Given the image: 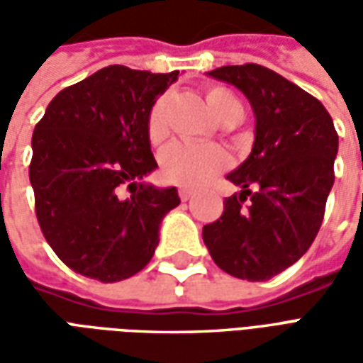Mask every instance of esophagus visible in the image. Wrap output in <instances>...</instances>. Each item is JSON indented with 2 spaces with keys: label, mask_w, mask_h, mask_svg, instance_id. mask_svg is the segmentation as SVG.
Returning <instances> with one entry per match:
<instances>
[{
  "label": "esophagus",
  "mask_w": 363,
  "mask_h": 363,
  "mask_svg": "<svg viewBox=\"0 0 363 363\" xmlns=\"http://www.w3.org/2000/svg\"><path fill=\"white\" fill-rule=\"evenodd\" d=\"M179 196H181L182 202H186V200H190V198L194 196V192L190 189H179Z\"/></svg>",
  "instance_id": "1"
}]
</instances>
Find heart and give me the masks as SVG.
Masks as SVG:
<instances>
[{"label":"heart","instance_id":"b5f03b06","mask_svg":"<svg viewBox=\"0 0 363 363\" xmlns=\"http://www.w3.org/2000/svg\"><path fill=\"white\" fill-rule=\"evenodd\" d=\"M206 103L210 111L221 124L241 114V104L229 91L221 87H210L206 91ZM167 108H169V95H161L151 104L147 112V138L151 143L165 142L169 135V122H167ZM231 163L229 153L218 143L206 145H192V143H171L161 153V173L169 182L200 189L213 181L221 171H225Z\"/></svg>","mask_w":363,"mask_h":363}]
</instances>
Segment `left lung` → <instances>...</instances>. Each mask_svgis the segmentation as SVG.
<instances>
[{
  "mask_svg": "<svg viewBox=\"0 0 363 363\" xmlns=\"http://www.w3.org/2000/svg\"><path fill=\"white\" fill-rule=\"evenodd\" d=\"M255 112L251 155L228 179L241 186L202 229L213 262L235 278L264 281L303 257L319 233L335 182L338 134L320 101L259 64L223 66ZM250 198V204L244 200Z\"/></svg>",
  "mask_w": 363,
  "mask_h": 363,
  "instance_id": "left-lung-1",
  "label": "left lung"
}]
</instances>
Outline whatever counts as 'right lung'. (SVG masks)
Returning <instances> with one entry per match:
<instances>
[{
	"mask_svg": "<svg viewBox=\"0 0 363 363\" xmlns=\"http://www.w3.org/2000/svg\"><path fill=\"white\" fill-rule=\"evenodd\" d=\"M177 79L179 72L103 67L60 91L36 124L28 167L36 220L74 272L120 281L153 257L159 225L181 198L174 186L142 182L157 169L147 112Z\"/></svg>",
	"mask_w": 363,
	"mask_h": 363,
	"instance_id": "obj_1",
	"label": "right lung"
}]
</instances>
